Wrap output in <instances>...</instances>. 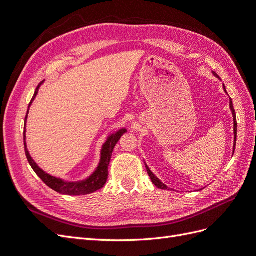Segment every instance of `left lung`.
I'll return each mask as SVG.
<instances>
[{
    "label": "left lung",
    "mask_w": 256,
    "mask_h": 256,
    "mask_svg": "<svg viewBox=\"0 0 256 256\" xmlns=\"http://www.w3.org/2000/svg\"><path fill=\"white\" fill-rule=\"evenodd\" d=\"M212 74L214 76H216V78L218 79H220L219 78V76L216 74V72H212ZM223 88H224V92H226V86H224V84H223ZM230 110H232V113H233V118H234V136H235V140H234V150H233V154H234V150H235V146H236V138H237V122H236V113H235V110H234V106H233V102H232V99H230ZM145 166H146V170H147V173H148V175H150V180H152V184L156 186V187H158L159 189H164V190H170V188L168 187V186H166L164 182H162L159 178H157V176L154 175L150 170V168L147 166L146 164H145Z\"/></svg>",
    "instance_id": "1"
}]
</instances>
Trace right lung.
<instances>
[{"mask_svg": "<svg viewBox=\"0 0 256 256\" xmlns=\"http://www.w3.org/2000/svg\"><path fill=\"white\" fill-rule=\"evenodd\" d=\"M44 82H42L40 85H38L35 94L30 100V102L28 104V113L26 116V122H24V131H23V140H24V150H26V154L30 166H32V168L34 170V172L38 175V177L48 186L49 188H51L52 190L56 191L60 194H66V196H85V194H90V193L95 192L99 189H102L104 186L106 182L108 180V175H109V172H108V168H109L110 164V160L112 157V152L115 145L118 144V142L120 140V138L124 134L127 132V130L125 128H122L116 132L112 134L111 136H108L106 141L104 142V144L102 145V152H100V161L99 164L97 166V168L95 170V172L92 173L90 177H88L86 180H80V182H65L60 178L51 176L50 174L46 173L44 171L38 166V164L33 160V158L30 157V154L28 150V146H26V120H28V114L30 111V106H32L34 99L36 98L38 90H40V85Z\"/></svg>", "mask_w": 256, "mask_h": 256, "instance_id": "add662e5", "label": "right lung"}]
</instances>
